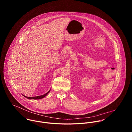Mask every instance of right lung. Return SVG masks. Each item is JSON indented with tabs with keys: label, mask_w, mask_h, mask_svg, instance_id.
I'll return each mask as SVG.
<instances>
[{
	"label": "right lung",
	"mask_w": 132,
	"mask_h": 132,
	"mask_svg": "<svg viewBox=\"0 0 132 132\" xmlns=\"http://www.w3.org/2000/svg\"><path fill=\"white\" fill-rule=\"evenodd\" d=\"M50 91V90L47 92L45 94H44V95H42V96H37V97H26L24 95H23L24 97H25L26 98H28L29 99H34V100H36V99H41L42 98H43L44 97H45L46 95H47V94L49 93V92Z\"/></svg>",
	"instance_id": "add662e5"
}]
</instances>
